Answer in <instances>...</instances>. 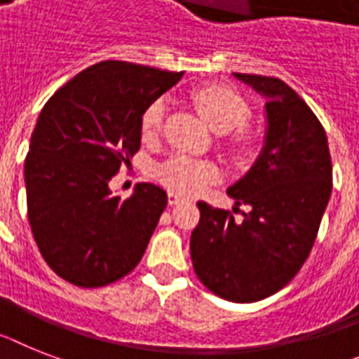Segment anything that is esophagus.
<instances>
[{
    "instance_id": "esophagus-1",
    "label": "esophagus",
    "mask_w": 359,
    "mask_h": 359,
    "mask_svg": "<svg viewBox=\"0 0 359 359\" xmlns=\"http://www.w3.org/2000/svg\"><path fill=\"white\" fill-rule=\"evenodd\" d=\"M168 203H170V206H175V204L182 203V197L177 194H173V191H170V194H168Z\"/></svg>"
}]
</instances>
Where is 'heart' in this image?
I'll list each match as a JSON object with an SVG mask.
<instances>
[{
	"label": "heart",
	"mask_w": 359,
	"mask_h": 359,
	"mask_svg": "<svg viewBox=\"0 0 359 359\" xmlns=\"http://www.w3.org/2000/svg\"><path fill=\"white\" fill-rule=\"evenodd\" d=\"M195 109L215 133H230L248 120L250 109L237 93L219 86H206L191 93ZM165 116V102H151L140 118V133L144 140H153L161 133ZM156 179L165 188L182 195H197L210 182L219 179V168L210 161H197L184 155H175L158 165Z\"/></svg>",
	"instance_id": "obj_1"
}]
</instances>
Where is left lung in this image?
<instances>
[{
  "label": "left lung",
  "instance_id": "left-lung-1",
  "mask_svg": "<svg viewBox=\"0 0 359 359\" xmlns=\"http://www.w3.org/2000/svg\"><path fill=\"white\" fill-rule=\"evenodd\" d=\"M233 76L266 100L263 151L228 188L250 212L236 221L226 210L197 203L201 221L189 248L208 290L254 303L288 285L309 257L332 191V162L323 126L292 87L279 78Z\"/></svg>",
  "mask_w": 359,
  "mask_h": 359
}]
</instances>
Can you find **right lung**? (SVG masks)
<instances>
[{
  "instance_id": "obj_1",
  "label": "right lung",
  "mask_w": 359,
  "mask_h": 359,
  "mask_svg": "<svg viewBox=\"0 0 359 359\" xmlns=\"http://www.w3.org/2000/svg\"><path fill=\"white\" fill-rule=\"evenodd\" d=\"M182 72L107 60L69 80L43 105L25 158L27 215L45 263L82 288L105 287L142 259L168 204L140 182L111 195L120 165L140 149L146 107Z\"/></svg>"
}]
</instances>
